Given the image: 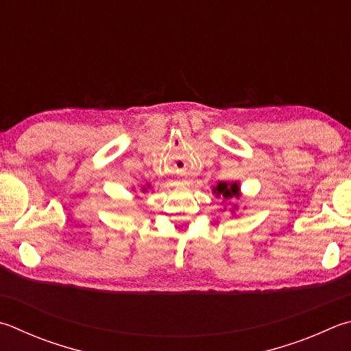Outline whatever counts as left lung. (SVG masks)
I'll return each mask as SVG.
<instances>
[{
    "label": "left lung",
    "instance_id": "1",
    "mask_svg": "<svg viewBox=\"0 0 351 351\" xmlns=\"http://www.w3.org/2000/svg\"><path fill=\"white\" fill-rule=\"evenodd\" d=\"M212 192L216 197H222L224 201L232 199V197H237V199H239V197H241V186H239L238 181H234V182L221 181V182L216 184ZM234 210H238L237 204H233V208L230 210V212L234 213Z\"/></svg>",
    "mask_w": 351,
    "mask_h": 351
}]
</instances>
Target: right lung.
I'll list each match as a JSON object with an SVG mask.
<instances>
[{
	"instance_id": "right-lung-1",
	"label": "right lung",
	"mask_w": 351,
	"mask_h": 351,
	"mask_svg": "<svg viewBox=\"0 0 351 351\" xmlns=\"http://www.w3.org/2000/svg\"><path fill=\"white\" fill-rule=\"evenodd\" d=\"M149 187V186H147ZM147 187H143V192H145V190H147Z\"/></svg>"
}]
</instances>
